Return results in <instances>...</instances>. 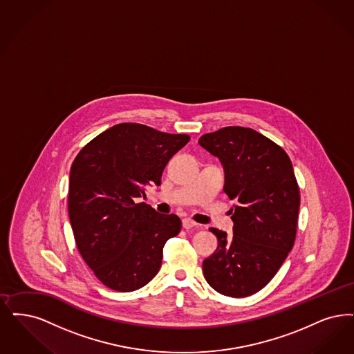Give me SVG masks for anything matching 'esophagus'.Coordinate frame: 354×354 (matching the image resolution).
Returning a JSON list of instances; mask_svg holds the SVG:
<instances>
[{"mask_svg": "<svg viewBox=\"0 0 354 354\" xmlns=\"http://www.w3.org/2000/svg\"><path fill=\"white\" fill-rule=\"evenodd\" d=\"M182 225H183L184 229H192L194 227H196V223L194 221V220H191V218H183V221H182Z\"/></svg>", "mask_w": 354, "mask_h": 354, "instance_id": "1", "label": "esophagus"}]
</instances>
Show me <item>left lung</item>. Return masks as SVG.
<instances>
[{
	"label": "left lung",
	"instance_id": "1",
	"mask_svg": "<svg viewBox=\"0 0 354 354\" xmlns=\"http://www.w3.org/2000/svg\"><path fill=\"white\" fill-rule=\"evenodd\" d=\"M198 145L224 167V192L233 234L211 227L218 245L203 261V272L217 292L253 295L281 269L297 236L300 195L292 163L281 146L250 127H223Z\"/></svg>",
	"mask_w": 354,
	"mask_h": 354
}]
</instances>
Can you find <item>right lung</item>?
<instances>
[{"mask_svg": "<svg viewBox=\"0 0 354 354\" xmlns=\"http://www.w3.org/2000/svg\"><path fill=\"white\" fill-rule=\"evenodd\" d=\"M189 141L141 124H118L85 145L70 172L68 213L77 249L101 283L129 292L160 269L163 246L182 227L136 198L160 184L172 156Z\"/></svg>", "mask_w": 354, "mask_h": 354, "instance_id": "right-lung-1", "label": "right lung"}]
</instances>
